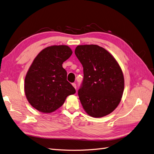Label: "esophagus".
Masks as SVG:
<instances>
[{"label": "esophagus", "mask_w": 154, "mask_h": 154, "mask_svg": "<svg viewBox=\"0 0 154 154\" xmlns=\"http://www.w3.org/2000/svg\"><path fill=\"white\" fill-rule=\"evenodd\" d=\"M72 86L76 89V83H72Z\"/></svg>", "instance_id": "1"}]
</instances>
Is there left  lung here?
I'll return each mask as SVG.
<instances>
[{
    "mask_svg": "<svg viewBox=\"0 0 154 154\" xmlns=\"http://www.w3.org/2000/svg\"><path fill=\"white\" fill-rule=\"evenodd\" d=\"M74 53L83 68V80L78 91L83 109L94 118L109 114L119 105L124 90L119 64L97 45H78Z\"/></svg>",
    "mask_w": 154,
    "mask_h": 154,
    "instance_id": "1",
    "label": "left lung"
}]
</instances>
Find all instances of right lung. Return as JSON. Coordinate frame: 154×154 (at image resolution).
Listing matches in <instances>:
<instances>
[{"instance_id":"right-lung-1","label":"right lung","mask_w":154,"mask_h":154,"mask_svg":"<svg viewBox=\"0 0 154 154\" xmlns=\"http://www.w3.org/2000/svg\"><path fill=\"white\" fill-rule=\"evenodd\" d=\"M72 53L67 45H53L43 49L35 58L26 74L24 89L29 103L36 110L52 112L69 95L76 92L62 67Z\"/></svg>"}]
</instances>
